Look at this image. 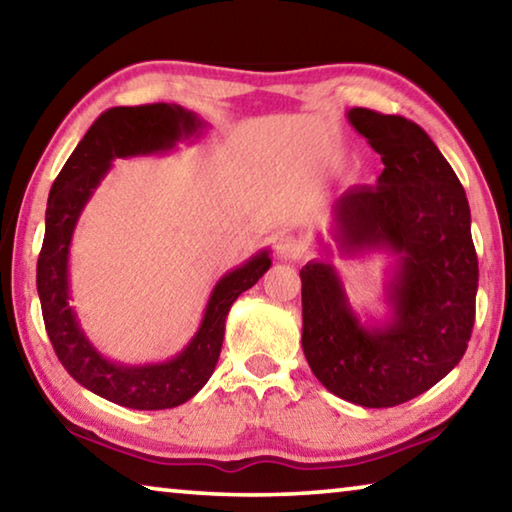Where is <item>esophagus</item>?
Here are the masks:
<instances>
[{"mask_svg":"<svg viewBox=\"0 0 512 512\" xmlns=\"http://www.w3.org/2000/svg\"><path fill=\"white\" fill-rule=\"evenodd\" d=\"M305 250H307L305 241H300L298 237H293V235L282 237L275 246L277 259H282V262H296V259L305 255Z\"/></svg>","mask_w":512,"mask_h":512,"instance_id":"esophagus-1","label":"esophagus"}]
</instances>
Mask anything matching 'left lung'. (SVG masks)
I'll return each instance as SVG.
<instances>
[{
  "label": "left lung",
  "mask_w": 512,
  "mask_h": 512,
  "mask_svg": "<svg viewBox=\"0 0 512 512\" xmlns=\"http://www.w3.org/2000/svg\"><path fill=\"white\" fill-rule=\"evenodd\" d=\"M354 131L381 155L375 187L341 194L332 241L343 257L395 255L391 314L361 323L325 257L302 266V350L311 372L341 400L386 409L429 391L463 359L474 327L479 259L470 205L454 169L413 121L348 110Z\"/></svg>",
  "instance_id": "left-lung-1"
}]
</instances>
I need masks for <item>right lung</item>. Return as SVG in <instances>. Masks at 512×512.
I'll return each mask as SVG.
<instances>
[{"label": "right lung", "instance_id": "add662e5", "mask_svg": "<svg viewBox=\"0 0 512 512\" xmlns=\"http://www.w3.org/2000/svg\"><path fill=\"white\" fill-rule=\"evenodd\" d=\"M205 121L176 103L110 108L69 155L49 192L45 241L38 257L42 318L60 363L81 386L126 409H173L201 391L219 361L225 318L241 293L271 268L268 250H259L214 284L201 327L176 357L162 363L112 361L94 348L69 305V246L83 207L110 171L115 158L167 153L189 137H201Z\"/></svg>", "mask_w": 512, "mask_h": 512}]
</instances>
